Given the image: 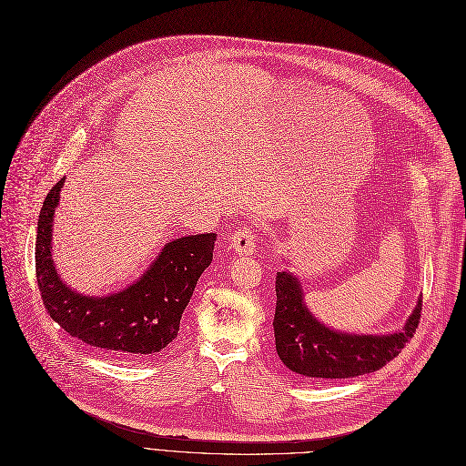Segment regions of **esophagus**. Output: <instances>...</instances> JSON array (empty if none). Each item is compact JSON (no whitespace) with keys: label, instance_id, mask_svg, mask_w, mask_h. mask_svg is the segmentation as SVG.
Returning <instances> with one entry per match:
<instances>
[{"label":"esophagus","instance_id":"1","mask_svg":"<svg viewBox=\"0 0 466 466\" xmlns=\"http://www.w3.org/2000/svg\"><path fill=\"white\" fill-rule=\"evenodd\" d=\"M231 247L237 254L252 256L256 250V233L252 228H240L231 235Z\"/></svg>","mask_w":466,"mask_h":466}]
</instances>
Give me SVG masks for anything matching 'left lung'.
I'll list each match as a JSON object with an SVG mask.
<instances>
[{
  "label": "left lung",
  "instance_id": "8db88e82",
  "mask_svg": "<svg viewBox=\"0 0 466 466\" xmlns=\"http://www.w3.org/2000/svg\"><path fill=\"white\" fill-rule=\"evenodd\" d=\"M275 347L288 370L307 380H347L381 370L413 338L420 320L417 301L400 331L387 336L347 334L319 322L303 301L301 284L290 271L277 273Z\"/></svg>",
  "mask_w": 466,
  "mask_h": 466
}]
</instances>
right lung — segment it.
<instances>
[{
    "mask_svg": "<svg viewBox=\"0 0 466 466\" xmlns=\"http://www.w3.org/2000/svg\"><path fill=\"white\" fill-rule=\"evenodd\" d=\"M62 186L64 178L47 193L37 219L35 277L47 313L72 338L112 357L140 360L157 354L178 336L195 284L212 263L216 233L174 238L125 290L85 296L60 279L53 261V219Z\"/></svg>",
    "mask_w": 466,
    "mask_h": 466,
    "instance_id": "1",
    "label": "right lung"
}]
</instances>
